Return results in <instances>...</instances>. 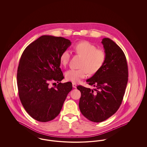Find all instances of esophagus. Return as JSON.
Listing matches in <instances>:
<instances>
[{
    "instance_id": "obj_1",
    "label": "esophagus",
    "mask_w": 147,
    "mask_h": 147,
    "mask_svg": "<svg viewBox=\"0 0 147 147\" xmlns=\"http://www.w3.org/2000/svg\"><path fill=\"white\" fill-rule=\"evenodd\" d=\"M72 85H73V87L74 88H77V84H76V83H72Z\"/></svg>"
}]
</instances>
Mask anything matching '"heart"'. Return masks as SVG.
I'll return each instance as SVG.
<instances>
[{
	"label": "heart",
	"instance_id": "heart-1",
	"mask_svg": "<svg viewBox=\"0 0 147 147\" xmlns=\"http://www.w3.org/2000/svg\"><path fill=\"white\" fill-rule=\"evenodd\" d=\"M73 49L77 55L83 57L80 64V68L68 70L65 77L67 80L74 83H79L87 76L88 73L94 74L100 70L105 64L106 55L102 49H97V47L88 41H82L74 45ZM70 52L63 51L60 56V63L66 67L70 59Z\"/></svg>",
	"mask_w": 147,
	"mask_h": 147
}]
</instances>
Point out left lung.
<instances>
[{"mask_svg":"<svg viewBox=\"0 0 147 147\" xmlns=\"http://www.w3.org/2000/svg\"><path fill=\"white\" fill-rule=\"evenodd\" d=\"M106 55L105 64L92 77L86 80L95 89L77 86L81 92L79 106L84 117L92 122H100L118 110L122 103L128 82L126 56L112 40H102Z\"/></svg>","mask_w":147,"mask_h":147,"instance_id":"1","label":"left lung"}]
</instances>
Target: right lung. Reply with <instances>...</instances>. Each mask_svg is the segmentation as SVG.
<instances>
[{
  "mask_svg": "<svg viewBox=\"0 0 147 147\" xmlns=\"http://www.w3.org/2000/svg\"><path fill=\"white\" fill-rule=\"evenodd\" d=\"M71 43L62 37L43 35L30 44L21 55L17 73L19 98L26 111L38 121L55 119L72 89L71 83H59L64 78L60 56ZM51 81L59 84L49 88Z\"/></svg>",
  "mask_w": 147,
  "mask_h": 147,
  "instance_id": "1",
  "label": "right lung"
}]
</instances>
